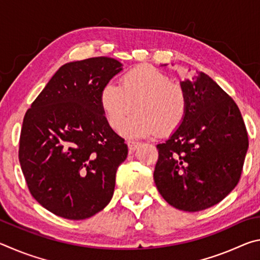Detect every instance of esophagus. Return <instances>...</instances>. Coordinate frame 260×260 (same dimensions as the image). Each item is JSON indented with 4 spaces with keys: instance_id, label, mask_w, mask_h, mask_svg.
<instances>
[{
    "instance_id": "esophagus-1",
    "label": "esophagus",
    "mask_w": 260,
    "mask_h": 260,
    "mask_svg": "<svg viewBox=\"0 0 260 260\" xmlns=\"http://www.w3.org/2000/svg\"><path fill=\"white\" fill-rule=\"evenodd\" d=\"M127 146H128L129 151H135L139 148L140 142H136V141H127Z\"/></svg>"
}]
</instances>
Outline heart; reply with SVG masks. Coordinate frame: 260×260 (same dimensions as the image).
Masks as SVG:
<instances>
[{
	"label": "heart",
	"instance_id": "heart-1",
	"mask_svg": "<svg viewBox=\"0 0 260 260\" xmlns=\"http://www.w3.org/2000/svg\"><path fill=\"white\" fill-rule=\"evenodd\" d=\"M100 105L109 125L119 129L135 109V114L122 126L131 138H147L159 132L166 135L179 128L186 118L188 100L183 88L151 65H138L122 74L119 85L104 83Z\"/></svg>",
	"mask_w": 260,
	"mask_h": 260
}]
</instances>
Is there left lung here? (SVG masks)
<instances>
[{
    "label": "left lung",
    "mask_w": 260,
    "mask_h": 260,
    "mask_svg": "<svg viewBox=\"0 0 260 260\" xmlns=\"http://www.w3.org/2000/svg\"><path fill=\"white\" fill-rule=\"evenodd\" d=\"M180 85L187 114L157 144L153 180L170 205L197 212L218 204L239 183L249 140L239 107L208 74L196 72Z\"/></svg>",
    "instance_id": "obj_1"
}]
</instances>
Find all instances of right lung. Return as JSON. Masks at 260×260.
<instances>
[{
	"label": "right lung",
	"mask_w": 260,
	"mask_h": 260,
	"mask_svg": "<svg viewBox=\"0 0 260 260\" xmlns=\"http://www.w3.org/2000/svg\"><path fill=\"white\" fill-rule=\"evenodd\" d=\"M121 70L110 57L67 63L25 113L21 171L34 199L61 218H90L112 199L128 149L110 127L100 91Z\"/></svg>",
	"instance_id": "obj_1"
}]
</instances>
